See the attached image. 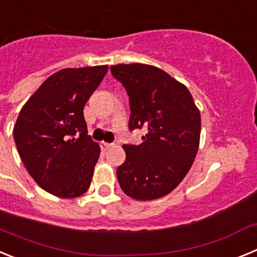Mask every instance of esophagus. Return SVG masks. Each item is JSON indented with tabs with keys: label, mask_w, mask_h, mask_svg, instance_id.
<instances>
[{
	"label": "esophagus",
	"mask_w": 257,
	"mask_h": 257,
	"mask_svg": "<svg viewBox=\"0 0 257 257\" xmlns=\"http://www.w3.org/2000/svg\"><path fill=\"white\" fill-rule=\"evenodd\" d=\"M100 147L103 151H108V149H110L113 147V144H109V143H105V142H101L100 143Z\"/></svg>",
	"instance_id": "34e87169"
}]
</instances>
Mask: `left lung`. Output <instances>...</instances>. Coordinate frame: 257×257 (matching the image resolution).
Returning <instances> with one entry per match:
<instances>
[{"mask_svg":"<svg viewBox=\"0 0 257 257\" xmlns=\"http://www.w3.org/2000/svg\"><path fill=\"white\" fill-rule=\"evenodd\" d=\"M130 97V130L145 128L139 145L124 144L117 169L124 194L138 201L167 196L192 167L201 138V113L187 86L148 64L110 67Z\"/></svg>","mask_w":257,"mask_h":257,"instance_id":"left-lung-1","label":"left lung"}]
</instances>
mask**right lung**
<instances>
[{
	"label": "right lung",
	"instance_id": "add662e5",
	"mask_svg": "<svg viewBox=\"0 0 257 257\" xmlns=\"http://www.w3.org/2000/svg\"><path fill=\"white\" fill-rule=\"evenodd\" d=\"M108 65L65 68L45 81L14 126L18 152L33 180L59 198L87 192L100 147L87 135L83 106Z\"/></svg>",
	"mask_w": 257,
	"mask_h": 257
}]
</instances>
